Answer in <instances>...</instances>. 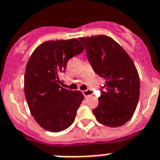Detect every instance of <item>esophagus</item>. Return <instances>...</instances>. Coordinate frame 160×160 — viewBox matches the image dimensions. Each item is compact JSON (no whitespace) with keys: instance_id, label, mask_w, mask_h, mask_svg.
Returning <instances> with one entry per match:
<instances>
[{"instance_id":"esophagus-1","label":"esophagus","mask_w":160,"mask_h":160,"mask_svg":"<svg viewBox=\"0 0 160 160\" xmlns=\"http://www.w3.org/2000/svg\"><path fill=\"white\" fill-rule=\"evenodd\" d=\"M82 92H83V94H84V97H89V96L92 95V90H90V89H87V90H85V91H83Z\"/></svg>"}]
</instances>
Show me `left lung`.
Returning a JSON list of instances; mask_svg holds the SVG:
<instances>
[{
    "instance_id": "left-lung-1",
    "label": "left lung",
    "mask_w": 160,
    "mask_h": 160,
    "mask_svg": "<svg viewBox=\"0 0 160 160\" xmlns=\"http://www.w3.org/2000/svg\"><path fill=\"white\" fill-rule=\"evenodd\" d=\"M97 75L105 80L99 104L92 110L100 123L118 127L130 120L138 105L140 80L134 62L120 45L106 35L79 38Z\"/></svg>"
}]
</instances>
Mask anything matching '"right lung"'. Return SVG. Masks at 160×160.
Returning a JSON list of instances; mask_svg holds the SVG:
<instances>
[{
	"label": "right lung",
	"instance_id": "right-lung-1",
	"mask_svg": "<svg viewBox=\"0 0 160 160\" xmlns=\"http://www.w3.org/2000/svg\"><path fill=\"white\" fill-rule=\"evenodd\" d=\"M84 49L77 38L48 41L30 55L25 72V96L32 116L44 130L62 131L75 121L84 96L61 87L59 76L69 59Z\"/></svg>",
	"mask_w": 160,
	"mask_h": 160
}]
</instances>
